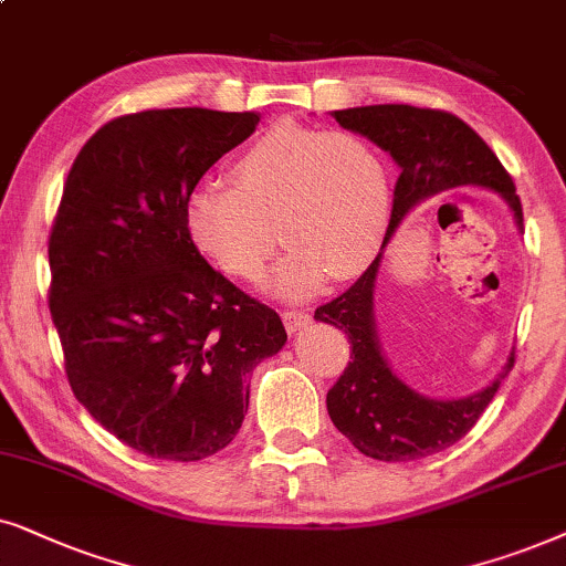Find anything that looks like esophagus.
<instances>
[{"label":"esophagus","instance_id":"1","mask_svg":"<svg viewBox=\"0 0 566 566\" xmlns=\"http://www.w3.org/2000/svg\"><path fill=\"white\" fill-rule=\"evenodd\" d=\"M282 321H284V328H287L290 334H297V331L311 326L313 318H311V313H305V311H284Z\"/></svg>","mask_w":566,"mask_h":566}]
</instances>
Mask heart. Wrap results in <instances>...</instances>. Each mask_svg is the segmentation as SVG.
Returning a JSON list of instances; mask_svg holds the SVG:
<instances>
[{
    "mask_svg": "<svg viewBox=\"0 0 566 566\" xmlns=\"http://www.w3.org/2000/svg\"><path fill=\"white\" fill-rule=\"evenodd\" d=\"M230 178L235 188H196L184 209L193 245L224 274L259 279L279 235L287 253L271 269L269 290L305 300L328 276H357L378 255L390 170L361 134L279 120L235 157Z\"/></svg>",
    "mask_w": 566,
    "mask_h": 566,
    "instance_id": "1",
    "label": "heart"
}]
</instances>
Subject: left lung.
Listing matches in <instances>:
<instances>
[{"label": "left lung", "mask_w": 566, "mask_h": 566, "mask_svg": "<svg viewBox=\"0 0 566 566\" xmlns=\"http://www.w3.org/2000/svg\"><path fill=\"white\" fill-rule=\"evenodd\" d=\"M331 116L394 157L401 176L394 188V209L380 253L344 295L315 311V321L342 328L352 342L349 367L326 396L328 417L367 458L386 463L417 461L455 446L476 424L515 365V352H510L500 375L471 396L432 398L406 386L382 352L375 323V284L386 248L413 207L455 188L481 186L502 196L517 230H523V207L496 155L453 113L388 103L334 111Z\"/></svg>", "instance_id": "left-lung-1"}]
</instances>
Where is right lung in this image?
<instances>
[{"label": "right lung", "instance_id": "obj_1", "mask_svg": "<svg viewBox=\"0 0 566 566\" xmlns=\"http://www.w3.org/2000/svg\"><path fill=\"white\" fill-rule=\"evenodd\" d=\"M259 113L142 111L80 149L49 240L51 318L66 378L97 424L160 461L228 448L253 367L287 344L282 318L214 271L186 201Z\"/></svg>", "mask_w": 566, "mask_h": 566}]
</instances>
